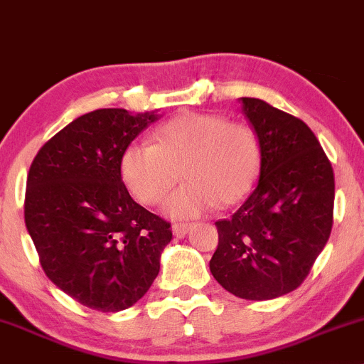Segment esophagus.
Wrapping results in <instances>:
<instances>
[{
	"label": "esophagus",
	"mask_w": 364,
	"mask_h": 364,
	"mask_svg": "<svg viewBox=\"0 0 364 364\" xmlns=\"http://www.w3.org/2000/svg\"><path fill=\"white\" fill-rule=\"evenodd\" d=\"M191 229V224L188 223H174L173 224V235L176 237H185L188 235V231Z\"/></svg>",
	"instance_id": "esophagus-1"
}]
</instances>
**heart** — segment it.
<instances>
[{"label": "heart", "mask_w": 364, "mask_h": 364, "mask_svg": "<svg viewBox=\"0 0 364 364\" xmlns=\"http://www.w3.org/2000/svg\"><path fill=\"white\" fill-rule=\"evenodd\" d=\"M152 144L133 141L123 150L119 173L129 193L144 205L169 198L173 217H196L235 205L252 191L260 168V147L253 129L219 114L183 112L159 127Z\"/></svg>", "instance_id": "1"}]
</instances>
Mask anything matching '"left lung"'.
Listing matches in <instances>:
<instances>
[{
	"label": "left lung",
	"mask_w": 364,
	"mask_h": 364,
	"mask_svg": "<svg viewBox=\"0 0 364 364\" xmlns=\"http://www.w3.org/2000/svg\"><path fill=\"white\" fill-rule=\"evenodd\" d=\"M260 147L248 200L217 220L210 272L225 291L263 301L294 291L327 245L333 223V169L315 133L265 101L241 97Z\"/></svg>",
	"instance_id": "obj_1"
}]
</instances>
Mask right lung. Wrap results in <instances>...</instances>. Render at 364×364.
Here are the masks:
<instances>
[{
	"mask_svg": "<svg viewBox=\"0 0 364 364\" xmlns=\"http://www.w3.org/2000/svg\"><path fill=\"white\" fill-rule=\"evenodd\" d=\"M156 112L109 107L80 116L41 147L25 190V225L46 275L83 306H133L157 277L171 224L128 193L123 150Z\"/></svg>",
	"mask_w": 364,
	"mask_h": 364,
	"instance_id": "obj_1",
	"label": "right lung"
}]
</instances>
